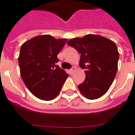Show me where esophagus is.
<instances>
[{
    "instance_id": "34e87169",
    "label": "esophagus",
    "mask_w": 135,
    "mask_h": 135,
    "mask_svg": "<svg viewBox=\"0 0 135 135\" xmlns=\"http://www.w3.org/2000/svg\"><path fill=\"white\" fill-rule=\"evenodd\" d=\"M76 67H75V66H73V67L71 68V69L69 70V71H70V74H73V73H74V71H76Z\"/></svg>"
}]
</instances>
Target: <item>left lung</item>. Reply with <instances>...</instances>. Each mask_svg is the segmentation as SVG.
<instances>
[{"instance_id":"obj_1","label":"left lung","mask_w":135,"mask_h":135,"mask_svg":"<svg viewBox=\"0 0 135 135\" xmlns=\"http://www.w3.org/2000/svg\"><path fill=\"white\" fill-rule=\"evenodd\" d=\"M80 54L79 65L85 69V79L78 89L88 99L106 93L117 73L119 53L114 42L102 36L88 34L67 43Z\"/></svg>"}]
</instances>
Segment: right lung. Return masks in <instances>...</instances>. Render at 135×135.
<instances>
[{
    "mask_svg": "<svg viewBox=\"0 0 135 135\" xmlns=\"http://www.w3.org/2000/svg\"><path fill=\"white\" fill-rule=\"evenodd\" d=\"M67 39H56L41 35L26 41L20 48L18 61L24 84L37 98L45 101L55 99L69 76L57 65V55Z\"/></svg>",
    "mask_w": 135,
    "mask_h": 135,
    "instance_id": "1",
    "label": "right lung"
}]
</instances>
